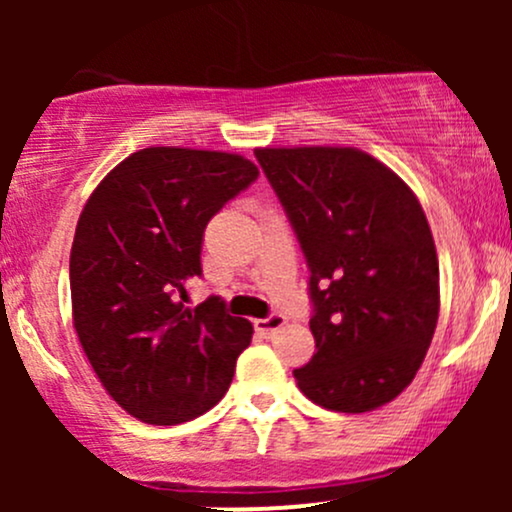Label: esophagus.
I'll list each match as a JSON object with an SVG mask.
<instances>
[{
  "label": "esophagus",
  "mask_w": 512,
  "mask_h": 512,
  "mask_svg": "<svg viewBox=\"0 0 512 512\" xmlns=\"http://www.w3.org/2000/svg\"><path fill=\"white\" fill-rule=\"evenodd\" d=\"M284 325H286V317L281 313H272L269 317H262V320H255V332L260 334V337L269 339V337H274V334L279 332Z\"/></svg>",
  "instance_id": "34e87169"
}]
</instances>
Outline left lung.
Masks as SVG:
<instances>
[{
  "mask_svg": "<svg viewBox=\"0 0 512 512\" xmlns=\"http://www.w3.org/2000/svg\"><path fill=\"white\" fill-rule=\"evenodd\" d=\"M255 158L310 272L315 354L293 378L325 409L383 407L414 380L438 322V255L419 199L356 149H257Z\"/></svg>",
  "mask_w": 512,
  "mask_h": 512,
  "instance_id": "8db88e82",
  "label": "left lung"
}]
</instances>
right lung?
Segmentation results:
<instances>
[{
  "label": "right lung",
  "mask_w": 512,
  "mask_h": 512,
  "mask_svg": "<svg viewBox=\"0 0 512 512\" xmlns=\"http://www.w3.org/2000/svg\"><path fill=\"white\" fill-rule=\"evenodd\" d=\"M260 178L248 158L151 146L115 166L76 223L74 327L108 395L144 424L175 426L226 395L252 325L221 296L185 308L204 228Z\"/></svg>",
  "instance_id": "obj_1"
}]
</instances>
